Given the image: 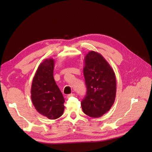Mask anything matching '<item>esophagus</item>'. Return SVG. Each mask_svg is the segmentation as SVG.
Returning a JSON list of instances; mask_svg holds the SVG:
<instances>
[{
    "label": "esophagus",
    "mask_w": 152,
    "mask_h": 152,
    "mask_svg": "<svg viewBox=\"0 0 152 152\" xmlns=\"http://www.w3.org/2000/svg\"><path fill=\"white\" fill-rule=\"evenodd\" d=\"M75 96V94H74V93H71V94L67 95V98H70L71 96Z\"/></svg>",
    "instance_id": "esophagus-1"
}]
</instances>
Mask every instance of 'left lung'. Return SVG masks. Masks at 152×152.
Wrapping results in <instances>:
<instances>
[{
	"label": "left lung",
	"mask_w": 152,
	"mask_h": 152,
	"mask_svg": "<svg viewBox=\"0 0 152 152\" xmlns=\"http://www.w3.org/2000/svg\"><path fill=\"white\" fill-rule=\"evenodd\" d=\"M84 75L87 93L81 102L84 114L99 118L110 110L116 95L114 71L102 55L90 51L84 58Z\"/></svg>",
	"instance_id": "8db88e82"
}]
</instances>
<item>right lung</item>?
Listing matches in <instances>:
<instances>
[{"mask_svg": "<svg viewBox=\"0 0 152 152\" xmlns=\"http://www.w3.org/2000/svg\"><path fill=\"white\" fill-rule=\"evenodd\" d=\"M55 61L46 59L40 64L34 74L31 90V97L35 109L50 119L63 115L64 99L53 78Z\"/></svg>", "mask_w": 152, "mask_h": 152, "instance_id": "1", "label": "right lung"}]
</instances>
